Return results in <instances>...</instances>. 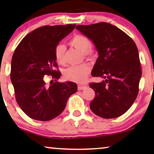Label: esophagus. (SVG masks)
<instances>
[{"mask_svg": "<svg viewBox=\"0 0 154 154\" xmlns=\"http://www.w3.org/2000/svg\"><path fill=\"white\" fill-rule=\"evenodd\" d=\"M85 88V85H78V90H82L84 89Z\"/></svg>", "mask_w": 154, "mask_h": 154, "instance_id": "34e87169", "label": "esophagus"}]
</instances>
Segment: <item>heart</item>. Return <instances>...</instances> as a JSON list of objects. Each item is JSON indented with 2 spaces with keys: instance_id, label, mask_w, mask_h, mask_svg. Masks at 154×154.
Returning <instances> with one entry per match:
<instances>
[{
  "instance_id": "1",
  "label": "heart",
  "mask_w": 154,
  "mask_h": 154,
  "mask_svg": "<svg viewBox=\"0 0 154 154\" xmlns=\"http://www.w3.org/2000/svg\"><path fill=\"white\" fill-rule=\"evenodd\" d=\"M69 44L82 52L83 56L85 58L91 59L95 56V51L90 48V41L85 36L82 35H75L69 41ZM65 51L66 48L63 45H58L56 47L54 54L56 60L59 64L63 65L65 64ZM90 71V65L87 63H83L78 66H72L68 68L64 72V77L68 81L82 83L86 79Z\"/></svg>"
}]
</instances>
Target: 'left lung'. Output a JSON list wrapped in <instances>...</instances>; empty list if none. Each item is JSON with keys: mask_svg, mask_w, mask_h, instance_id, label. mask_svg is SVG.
<instances>
[{"mask_svg": "<svg viewBox=\"0 0 154 154\" xmlns=\"http://www.w3.org/2000/svg\"><path fill=\"white\" fill-rule=\"evenodd\" d=\"M76 28L92 40L98 51L92 75L105 79L90 83L96 94L91 110L105 119L122 116L139 93L142 72L136 44L124 31L106 22L78 25Z\"/></svg>", "mask_w": 154, "mask_h": 154, "instance_id": "obj_1", "label": "left lung"}]
</instances>
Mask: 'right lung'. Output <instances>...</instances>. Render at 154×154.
Listing matches in <instances>:
<instances>
[{
    "label": "right lung",
    "instance_id": "add662e5",
    "mask_svg": "<svg viewBox=\"0 0 154 154\" xmlns=\"http://www.w3.org/2000/svg\"><path fill=\"white\" fill-rule=\"evenodd\" d=\"M75 26L39 27L28 34L15 49L10 77L17 103L30 118L49 121L56 118L64 111L69 98L77 92L75 83L57 82L61 73L54 69H58L56 47ZM45 75H51L50 83L46 82Z\"/></svg>",
    "mask_w": 154,
    "mask_h": 154
}]
</instances>
